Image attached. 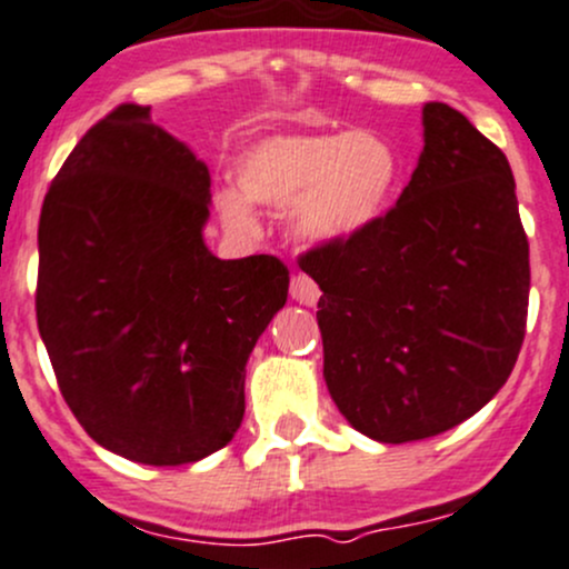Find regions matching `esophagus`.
<instances>
[{
  "label": "esophagus",
  "mask_w": 569,
  "mask_h": 569,
  "mask_svg": "<svg viewBox=\"0 0 569 569\" xmlns=\"http://www.w3.org/2000/svg\"><path fill=\"white\" fill-rule=\"evenodd\" d=\"M290 298L292 301L303 303V307H315V303L320 301V287L311 282L307 273H298L290 282Z\"/></svg>",
  "instance_id": "1"
}]
</instances>
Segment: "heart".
Here are the masks:
<instances>
[{"label":"heart","instance_id":"b5f03b06","mask_svg":"<svg viewBox=\"0 0 569 569\" xmlns=\"http://www.w3.org/2000/svg\"><path fill=\"white\" fill-rule=\"evenodd\" d=\"M238 184L213 192L228 233L254 236V203L287 206V233L307 247H333L375 230L393 209L401 157L375 130L279 132L249 146L236 168Z\"/></svg>","mask_w":569,"mask_h":569}]
</instances>
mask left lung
I'll return each mask as SVG.
<instances>
[{
    "label": "left lung",
    "mask_w": 569,
    "mask_h": 569,
    "mask_svg": "<svg viewBox=\"0 0 569 569\" xmlns=\"http://www.w3.org/2000/svg\"><path fill=\"white\" fill-rule=\"evenodd\" d=\"M322 377L352 429L388 445L437 437L510 377L529 307V241L510 162L467 116L423 106V151L366 236L311 249Z\"/></svg>",
    "instance_id": "8db88e82"
}]
</instances>
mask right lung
Returning a JSON list of instances; mask_svg holds the SVG:
<instances>
[{
  "label": "right lung",
  "mask_w": 569,
  "mask_h": 569,
  "mask_svg": "<svg viewBox=\"0 0 569 569\" xmlns=\"http://www.w3.org/2000/svg\"><path fill=\"white\" fill-rule=\"evenodd\" d=\"M211 176L184 140L121 106L67 157L40 213L38 328L59 390L111 453L179 467L243 420V375L287 301L271 254L206 247Z\"/></svg>",
  "instance_id": "add662e5"
}]
</instances>
